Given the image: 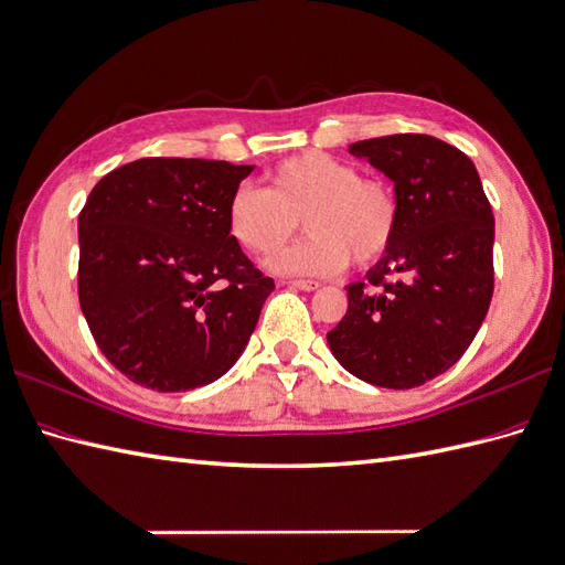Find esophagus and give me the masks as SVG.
<instances>
[{"label":"esophagus","mask_w":565,"mask_h":565,"mask_svg":"<svg viewBox=\"0 0 565 565\" xmlns=\"http://www.w3.org/2000/svg\"><path fill=\"white\" fill-rule=\"evenodd\" d=\"M291 288H298V291H315V288H320L318 281H310V279H296V281H288Z\"/></svg>","instance_id":"34e87169"}]
</instances>
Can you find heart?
I'll return each instance as SVG.
<instances>
[{"label": "heart", "mask_w": 565, "mask_h": 565, "mask_svg": "<svg viewBox=\"0 0 565 565\" xmlns=\"http://www.w3.org/2000/svg\"><path fill=\"white\" fill-rule=\"evenodd\" d=\"M300 216L310 238L271 257L267 267L330 277L351 257L359 267H371L390 253L399 204L387 182L359 178L356 168L330 153L306 151L274 166L265 190H235L226 209L231 238L255 257L277 253Z\"/></svg>", "instance_id": "1"}]
</instances>
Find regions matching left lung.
<instances>
[{
  "label": "left lung",
  "mask_w": 565,
  "mask_h": 565,
  "mask_svg": "<svg viewBox=\"0 0 565 565\" xmlns=\"http://www.w3.org/2000/svg\"><path fill=\"white\" fill-rule=\"evenodd\" d=\"M395 185L390 253L347 286L349 310L327 344L365 383L409 390L462 359L493 296V214L475 163L428 135L356 141Z\"/></svg>",
  "instance_id": "obj_1"
}]
</instances>
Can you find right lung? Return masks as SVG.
Instances as JSON below:
<instances>
[{
  "mask_svg": "<svg viewBox=\"0 0 565 565\" xmlns=\"http://www.w3.org/2000/svg\"><path fill=\"white\" fill-rule=\"evenodd\" d=\"M255 166L139 159L100 178L78 214V303L132 383L188 392L241 359L274 281L231 238V194Z\"/></svg>",
  "mask_w": 565,
  "mask_h": 565,
  "instance_id": "add662e5",
  "label": "right lung"
}]
</instances>
